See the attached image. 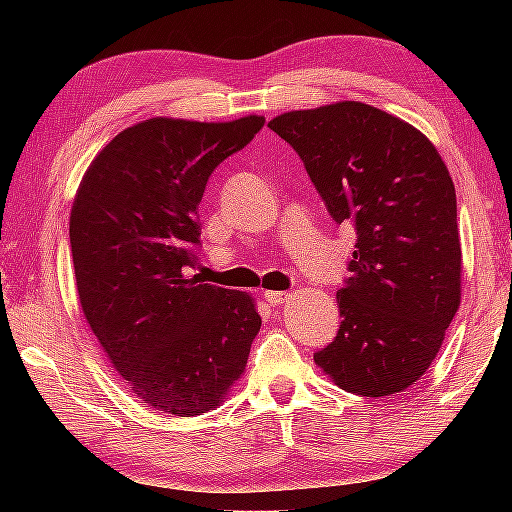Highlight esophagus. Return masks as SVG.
I'll use <instances>...</instances> for the list:
<instances>
[{
    "label": "esophagus",
    "instance_id": "34e87169",
    "mask_svg": "<svg viewBox=\"0 0 512 512\" xmlns=\"http://www.w3.org/2000/svg\"><path fill=\"white\" fill-rule=\"evenodd\" d=\"M293 296V293H289V291H265L263 293V298L268 300L270 305H282V303H286V300H289Z\"/></svg>",
    "mask_w": 512,
    "mask_h": 512
}]
</instances>
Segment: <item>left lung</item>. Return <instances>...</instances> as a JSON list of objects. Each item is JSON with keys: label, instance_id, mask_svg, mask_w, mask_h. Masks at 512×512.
I'll list each match as a JSON object with an SVG mask.
<instances>
[{"label": "left lung", "instance_id": "left-lung-1", "mask_svg": "<svg viewBox=\"0 0 512 512\" xmlns=\"http://www.w3.org/2000/svg\"><path fill=\"white\" fill-rule=\"evenodd\" d=\"M293 146L335 223L356 230L340 328L314 363L356 396L415 384L461 303L457 193L429 139L387 111L335 102L268 123Z\"/></svg>", "mask_w": 512, "mask_h": 512}]
</instances>
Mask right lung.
<instances>
[{"instance_id": "right-lung-1", "label": "right lung", "mask_w": 512, "mask_h": 512, "mask_svg": "<svg viewBox=\"0 0 512 512\" xmlns=\"http://www.w3.org/2000/svg\"><path fill=\"white\" fill-rule=\"evenodd\" d=\"M263 123L149 118L118 132L76 191L69 247L83 317L132 394L170 415L216 408L261 331L254 298L191 268L207 179Z\"/></svg>"}]
</instances>
